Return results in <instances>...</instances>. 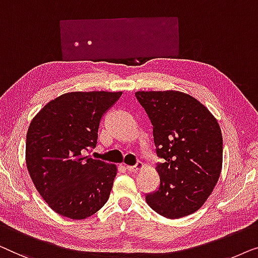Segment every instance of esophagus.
<instances>
[{"label": "esophagus", "instance_id": "esophagus-1", "mask_svg": "<svg viewBox=\"0 0 258 258\" xmlns=\"http://www.w3.org/2000/svg\"><path fill=\"white\" fill-rule=\"evenodd\" d=\"M144 168V164L143 162H137L136 166H126V169L128 170V172H132V173H136L138 170L143 169Z\"/></svg>", "mask_w": 258, "mask_h": 258}]
</instances>
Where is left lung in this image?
I'll list each match as a JSON object with an SVG mask.
<instances>
[{
    "label": "left lung",
    "mask_w": 258,
    "mask_h": 258,
    "mask_svg": "<svg viewBox=\"0 0 258 258\" xmlns=\"http://www.w3.org/2000/svg\"><path fill=\"white\" fill-rule=\"evenodd\" d=\"M136 97L153 125L160 186L146 195L154 212L180 219L199 210L219 181L223 143L208 108L180 91H138Z\"/></svg>",
    "instance_id": "obj_1"
}]
</instances>
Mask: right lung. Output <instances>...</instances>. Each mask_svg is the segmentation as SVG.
<instances>
[{
  "label": "right lung",
  "instance_id": "add662e5",
  "mask_svg": "<svg viewBox=\"0 0 258 258\" xmlns=\"http://www.w3.org/2000/svg\"><path fill=\"white\" fill-rule=\"evenodd\" d=\"M121 94L69 92L32 119L27 133V167L36 189L59 215L86 219L108 200L117 166L84 153L96 147L101 118Z\"/></svg>",
  "mask_w": 258,
  "mask_h": 258
}]
</instances>
